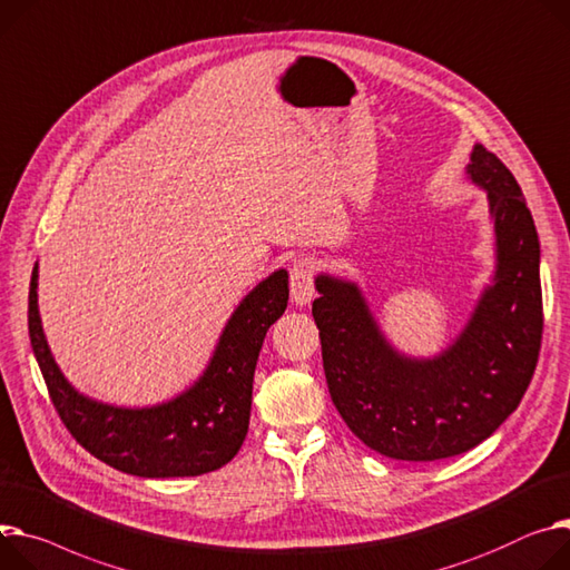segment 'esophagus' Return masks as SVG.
I'll list each match as a JSON object with an SVG mask.
<instances>
[{"label":"esophagus","mask_w":570,"mask_h":570,"mask_svg":"<svg viewBox=\"0 0 570 570\" xmlns=\"http://www.w3.org/2000/svg\"><path fill=\"white\" fill-rule=\"evenodd\" d=\"M315 274H317V262L313 257H301L296 259L289 269V289L292 301L296 305L311 303L315 296Z\"/></svg>","instance_id":"1"}]
</instances>
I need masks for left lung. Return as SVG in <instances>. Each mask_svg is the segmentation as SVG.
I'll return each mask as SVG.
<instances>
[{"instance_id": "left-lung-1", "label": "left lung", "mask_w": 570, "mask_h": 570, "mask_svg": "<svg viewBox=\"0 0 570 570\" xmlns=\"http://www.w3.org/2000/svg\"><path fill=\"white\" fill-rule=\"evenodd\" d=\"M465 173L489 196L498 265L443 354H400L356 283L315 278L313 317L331 400L346 426L390 459L435 461L476 448L518 409L537 370L543 298L532 212L511 170L481 144Z\"/></svg>"}]
</instances>
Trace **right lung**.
Here are the masks:
<instances>
[{"label": "right lung", "instance_id": "add662e5", "mask_svg": "<svg viewBox=\"0 0 570 570\" xmlns=\"http://www.w3.org/2000/svg\"><path fill=\"white\" fill-rule=\"evenodd\" d=\"M36 289L38 262L29 285L31 348L61 422L86 452L120 472L150 479L196 476L233 461L248 431L262 342L287 308L285 269L242 298L203 376L183 395L150 409L109 406L68 383L42 333Z\"/></svg>", "mask_w": 570, "mask_h": 570}]
</instances>
